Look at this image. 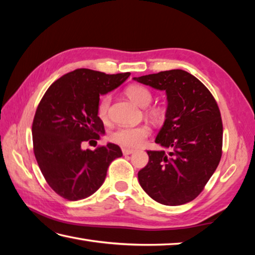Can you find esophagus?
I'll list each match as a JSON object with an SVG mask.
<instances>
[{"label": "esophagus", "mask_w": 255, "mask_h": 255, "mask_svg": "<svg viewBox=\"0 0 255 255\" xmlns=\"http://www.w3.org/2000/svg\"><path fill=\"white\" fill-rule=\"evenodd\" d=\"M133 152H135V150L131 149V148H126V147H124V148H123V153H124V155H130V154H132Z\"/></svg>", "instance_id": "34e87169"}]
</instances>
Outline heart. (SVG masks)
<instances>
[{
    "label": "heart",
    "mask_w": 255,
    "mask_h": 255,
    "mask_svg": "<svg viewBox=\"0 0 255 255\" xmlns=\"http://www.w3.org/2000/svg\"><path fill=\"white\" fill-rule=\"evenodd\" d=\"M127 97L139 107H147L153 100V94L147 88L141 85H130L126 90ZM111 102V97L106 94L100 98L97 106V115L103 122H106L109 116V107ZM165 109L159 106L147 107L145 109V115L155 122H162L165 118ZM152 129L148 125H139V126H122L116 128L110 133V139L114 143L124 147L135 148L143 145Z\"/></svg>",
    "instance_id": "heart-1"
}]
</instances>
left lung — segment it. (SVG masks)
<instances>
[{
	"instance_id": "obj_1",
	"label": "left lung",
	"mask_w": 255,
	"mask_h": 255,
	"mask_svg": "<svg viewBox=\"0 0 255 255\" xmlns=\"http://www.w3.org/2000/svg\"><path fill=\"white\" fill-rule=\"evenodd\" d=\"M135 80L166 91V119L155 143L171 149L169 154L148 150V163L138 172V181L159 204H187L200 195L221 162V110L209 90L183 70L164 71Z\"/></svg>"
}]
</instances>
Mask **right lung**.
<instances>
[{"instance_id":"1","label":"right lung","mask_w":255,"mask_h":255,"mask_svg":"<svg viewBox=\"0 0 255 255\" xmlns=\"http://www.w3.org/2000/svg\"><path fill=\"white\" fill-rule=\"evenodd\" d=\"M129 75L77 68L55 81L38 105L32 122L33 154L46 182L64 199L93 195L110 163L123 155L111 143L94 150L81 146L105 133L97 115L100 94L118 88Z\"/></svg>"}]
</instances>
